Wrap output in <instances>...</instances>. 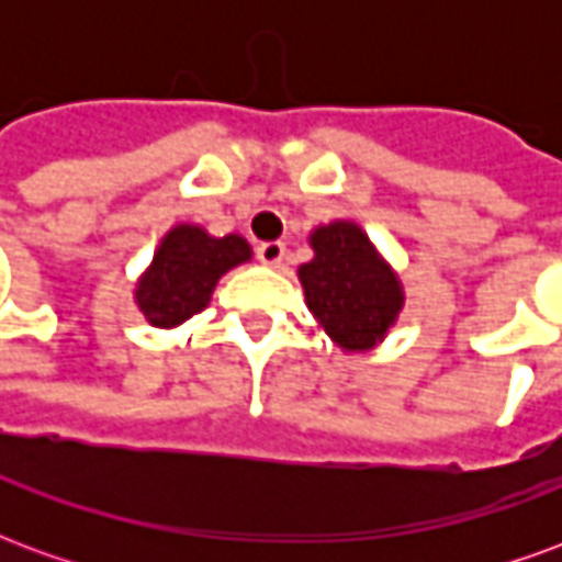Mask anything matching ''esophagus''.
I'll use <instances>...</instances> for the list:
<instances>
[{
  "label": "esophagus",
  "mask_w": 562,
  "mask_h": 562,
  "mask_svg": "<svg viewBox=\"0 0 562 562\" xmlns=\"http://www.w3.org/2000/svg\"><path fill=\"white\" fill-rule=\"evenodd\" d=\"M256 252L265 265H270V268H277V265L285 261V244H282V240H265V244H258Z\"/></svg>",
  "instance_id": "1"
}]
</instances>
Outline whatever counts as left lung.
I'll return each mask as SVG.
<instances>
[{
    "instance_id": "left-lung-1",
    "label": "left lung",
    "mask_w": 562,
    "mask_h": 562,
    "mask_svg": "<svg viewBox=\"0 0 562 562\" xmlns=\"http://www.w3.org/2000/svg\"><path fill=\"white\" fill-rule=\"evenodd\" d=\"M310 246L313 258L297 268V280L318 328L342 352L373 349L389 337L406 304L401 277L358 222L318 225Z\"/></svg>"
}]
</instances>
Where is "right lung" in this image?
I'll return each instance as SVG.
<instances>
[{"mask_svg":"<svg viewBox=\"0 0 562 562\" xmlns=\"http://www.w3.org/2000/svg\"><path fill=\"white\" fill-rule=\"evenodd\" d=\"M252 258L240 234L213 237L207 228L180 222L161 237L149 268L135 285V304L153 328H177L210 304L216 282Z\"/></svg>","mask_w":562,"mask_h":562,"instance_id":"add662e5","label":"right lung"}]
</instances>
